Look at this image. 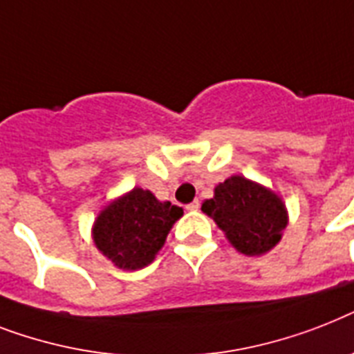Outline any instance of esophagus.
Returning <instances> with one entry per match:
<instances>
[{"label": "esophagus", "instance_id": "esophagus-1", "mask_svg": "<svg viewBox=\"0 0 354 354\" xmlns=\"http://www.w3.org/2000/svg\"><path fill=\"white\" fill-rule=\"evenodd\" d=\"M186 210H190V212H195V210H199V201L195 199L194 203H190V205H186Z\"/></svg>", "mask_w": 354, "mask_h": 354}]
</instances>
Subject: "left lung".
I'll use <instances>...</instances> for the list:
<instances>
[{"mask_svg":"<svg viewBox=\"0 0 354 354\" xmlns=\"http://www.w3.org/2000/svg\"><path fill=\"white\" fill-rule=\"evenodd\" d=\"M237 252L263 256L270 252L289 225L283 199L267 186L243 175H232L214 188V197L201 206Z\"/></svg>","mask_w":354,"mask_h":354,"instance_id":"obj_1","label":"left lung"}]
</instances>
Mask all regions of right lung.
Returning a JSON list of instances; mask_svg holds the SVG:
<instances>
[{
    "mask_svg": "<svg viewBox=\"0 0 354 354\" xmlns=\"http://www.w3.org/2000/svg\"><path fill=\"white\" fill-rule=\"evenodd\" d=\"M180 217V206L135 186L102 208L93 223V243L117 268L138 270L153 261Z\"/></svg>",
    "mask_w": 354,
    "mask_h": 354,
    "instance_id": "right-lung-1",
    "label": "right lung"
}]
</instances>
